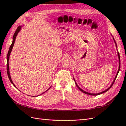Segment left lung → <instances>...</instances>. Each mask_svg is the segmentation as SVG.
Masks as SVG:
<instances>
[{
	"label": "left lung",
	"mask_w": 126,
	"mask_h": 126,
	"mask_svg": "<svg viewBox=\"0 0 126 126\" xmlns=\"http://www.w3.org/2000/svg\"><path fill=\"white\" fill-rule=\"evenodd\" d=\"M113 39H114V42H115V44H116V47H117V45H116V42H115V40H114V38H113ZM117 54H118V56H119V70H118V71H117V74H116V76H115V79H114V81L113 82V83H112V84H111V85L110 87H109L107 89H106V90H104V91H103V92H101V93H98V94H92V93H88V92H85V91H84V90H83L82 89H81V88H80L79 86H78V85L77 84V83H76V81H75V79H74V81H75V84H76V86L77 87V88H79V89L82 92H83V93H84V94H88V95H93V96H95V95H100V94H102V93H105V92H107V91L110 89V88L112 87V85H113V84H114V82H115V79H116V77H117V75H118V73H119V71H120V55H119V52L117 51Z\"/></svg>",
	"instance_id": "left-lung-1"
}]
</instances>
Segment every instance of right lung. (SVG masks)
<instances>
[{"instance_id":"obj_1","label":"right lung","mask_w":126,"mask_h":126,"mask_svg":"<svg viewBox=\"0 0 126 126\" xmlns=\"http://www.w3.org/2000/svg\"><path fill=\"white\" fill-rule=\"evenodd\" d=\"M21 28H22V26H19L17 28V30H16L15 33H14V35H13V41H12V44L11 45V46H10V48H9V52H8L7 55V75H8V77H9V79H10V82H11V83H12L13 85H14L15 87H16V86L15 85L14 83H13V82H12L11 79L10 74V71H9V57H10V55L11 52V51H12V48H13V45H14V44H15V42L16 38V36H17L18 33L20 31V30H21ZM50 88H51V87H50V88H49V89H48L47 91L48 90H49ZM47 91H46V92H47ZM45 93V92H44L43 93ZM43 93H42V94H43Z\"/></svg>"}]
</instances>
